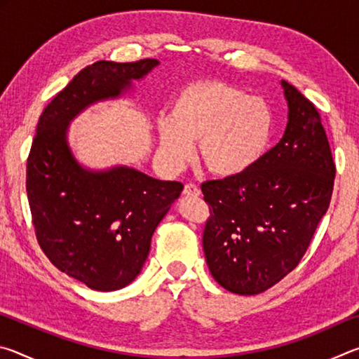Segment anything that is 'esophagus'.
I'll return each mask as SVG.
<instances>
[{"instance_id":"obj_1","label":"esophagus","mask_w":359,"mask_h":359,"mask_svg":"<svg viewBox=\"0 0 359 359\" xmlns=\"http://www.w3.org/2000/svg\"><path fill=\"white\" fill-rule=\"evenodd\" d=\"M184 194L185 196H199V194H201V190H199V187H196L194 184H187L185 187H184Z\"/></svg>"}]
</instances>
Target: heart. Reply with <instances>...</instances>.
I'll return each mask as SVG.
<instances>
[{"label":"heart","mask_w":359,"mask_h":359,"mask_svg":"<svg viewBox=\"0 0 359 359\" xmlns=\"http://www.w3.org/2000/svg\"><path fill=\"white\" fill-rule=\"evenodd\" d=\"M274 131V115L258 96L223 81H203L175 96L169 121H161L160 151L179 169L193 158L217 177H238L261 161Z\"/></svg>","instance_id":"obj_1"}]
</instances>
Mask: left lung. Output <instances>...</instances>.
<instances>
[{"mask_svg":"<svg viewBox=\"0 0 359 359\" xmlns=\"http://www.w3.org/2000/svg\"><path fill=\"white\" fill-rule=\"evenodd\" d=\"M282 85L290 112L280 142L248 172L201 185L210 214L205 261L218 285L242 296L263 293L296 269L332 196L336 165L320 112Z\"/></svg>","mask_w":359,"mask_h":359,"instance_id":"obj_1","label":"left lung"}]
</instances>
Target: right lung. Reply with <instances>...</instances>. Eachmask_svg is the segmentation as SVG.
<instances>
[{
  "instance_id": "right-lung-1",
  "label": "right lung",
  "mask_w": 359,
  "mask_h": 359,
  "mask_svg": "<svg viewBox=\"0 0 359 359\" xmlns=\"http://www.w3.org/2000/svg\"><path fill=\"white\" fill-rule=\"evenodd\" d=\"M158 65L96 62L83 68L39 117L27 160V194L41 250L60 271L98 291L126 287L141 272L158 223L180 196V182L136 169L88 172L66 144L68 121L95 101L114 98Z\"/></svg>"
}]
</instances>
